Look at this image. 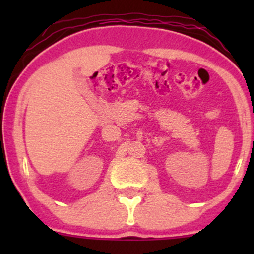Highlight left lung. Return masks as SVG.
Masks as SVG:
<instances>
[{
  "mask_svg": "<svg viewBox=\"0 0 254 254\" xmlns=\"http://www.w3.org/2000/svg\"><path fill=\"white\" fill-rule=\"evenodd\" d=\"M253 141H254V135H253Z\"/></svg>",
  "mask_w": 254,
  "mask_h": 254,
  "instance_id": "1",
  "label": "left lung"
}]
</instances>
